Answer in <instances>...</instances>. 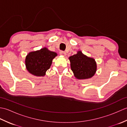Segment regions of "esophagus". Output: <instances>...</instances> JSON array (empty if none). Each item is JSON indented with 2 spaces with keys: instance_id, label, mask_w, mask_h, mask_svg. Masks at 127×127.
<instances>
[{
  "instance_id": "esophagus-1",
  "label": "esophagus",
  "mask_w": 127,
  "mask_h": 127,
  "mask_svg": "<svg viewBox=\"0 0 127 127\" xmlns=\"http://www.w3.org/2000/svg\"><path fill=\"white\" fill-rule=\"evenodd\" d=\"M59 54H60V55L63 56H65L66 55V53L64 52V51H60V52H59Z\"/></svg>"
}]
</instances>
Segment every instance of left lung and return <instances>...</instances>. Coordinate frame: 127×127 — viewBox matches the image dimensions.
<instances>
[{"label": "left lung", "instance_id": "1", "mask_svg": "<svg viewBox=\"0 0 127 127\" xmlns=\"http://www.w3.org/2000/svg\"><path fill=\"white\" fill-rule=\"evenodd\" d=\"M69 59L71 70L77 79H91L95 75L97 69L95 59L84 55L81 51L69 57Z\"/></svg>", "mask_w": 127, "mask_h": 127}]
</instances>
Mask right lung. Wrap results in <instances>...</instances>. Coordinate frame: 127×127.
I'll use <instances>...</instances> for the list:
<instances>
[{"label": "right lung", "instance_id": "obj_1", "mask_svg": "<svg viewBox=\"0 0 127 127\" xmlns=\"http://www.w3.org/2000/svg\"><path fill=\"white\" fill-rule=\"evenodd\" d=\"M57 54L46 47L32 51L27 55L25 59L26 69L29 73L35 76H44L49 69L53 59Z\"/></svg>", "mask_w": 127, "mask_h": 127}]
</instances>
